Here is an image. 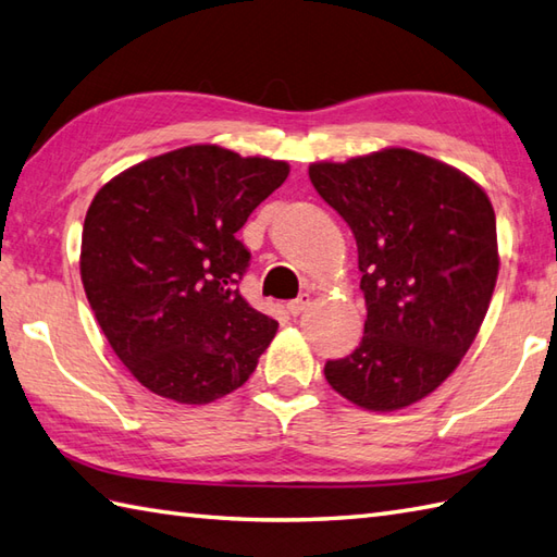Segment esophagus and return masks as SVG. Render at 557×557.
Segmentation results:
<instances>
[{"label":"esophagus","instance_id":"34e87169","mask_svg":"<svg viewBox=\"0 0 557 557\" xmlns=\"http://www.w3.org/2000/svg\"><path fill=\"white\" fill-rule=\"evenodd\" d=\"M309 304H311V294L304 292V294H299L297 299H292V301L287 304V311H289L292 315H299L304 309H309Z\"/></svg>","mask_w":557,"mask_h":557}]
</instances>
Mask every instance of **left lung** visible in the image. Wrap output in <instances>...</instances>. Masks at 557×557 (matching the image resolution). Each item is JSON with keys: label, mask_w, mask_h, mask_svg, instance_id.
Returning a JSON list of instances; mask_svg holds the SVG:
<instances>
[{"label": "left lung", "mask_w": 557, "mask_h": 557, "mask_svg": "<svg viewBox=\"0 0 557 557\" xmlns=\"http://www.w3.org/2000/svg\"><path fill=\"white\" fill-rule=\"evenodd\" d=\"M309 176L357 239L366 299L359 347L325 363L327 383L363 409L409 407L457 369L486 318L500 265L491 200L407 148L315 162Z\"/></svg>", "instance_id": "obj_1"}]
</instances>
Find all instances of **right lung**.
I'll list each match as a JSON object with an SVG mask.
<instances>
[{
  "label": "right lung",
  "instance_id": "obj_1",
  "mask_svg": "<svg viewBox=\"0 0 557 557\" xmlns=\"http://www.w3.org/2000/svg\"><path fill=\"white\" fill-rule=\"evenodd\" d=\"M289 164L186 146L114 176L92 198L81 280L116 357L150 393L208 405L242 387L277 321L242 297L236 239Z\"/></svg>",
  "mask_w": 557,
  "mask_h": 557
}]
</instances>
